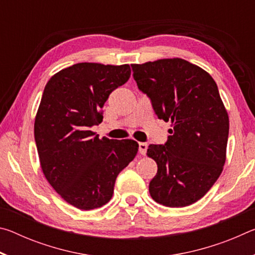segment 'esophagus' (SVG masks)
Returning <instances> with one entry per match:
<instances>
[{
	"label": "esophagus",
	"mask_w": 255,
	"mask_h": 255,
	"mask_svg": "<svg viewBox=\"0 0 255 255\" xmlns=\"http://www.w3.org/2000/svg\"><path fill=\"white\" fill-rule=\"evenodd\" d=\"M138 149L141 155H145L147 152V144L146 143H138Z\"/></svg>",
	"instance_id": "34e87169"
}]
</instances>
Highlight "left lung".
Masks as SVG:
<instances>
[{"instance_id": "left-lung-1", "label": "left lung", "mask_w": 255, "mask_h": 255, "mask_svg": "<svg viewBox=\"0 0 255 255\" xmlns=\"http://www.w3.org/2000/svg\"><path fill=\"white\" fill-rule=\"evenodd\" d=\"M138 89L150 99L158 119L171 122L164 145H149L157 164L149 195L166 207L201 199L221 175L230 130L227 111L208 73L182 58L132 64Z\"/></svg>"}]
</instances>
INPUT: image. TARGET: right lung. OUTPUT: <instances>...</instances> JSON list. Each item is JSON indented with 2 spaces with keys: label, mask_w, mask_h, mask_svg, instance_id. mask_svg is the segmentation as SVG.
<instances>
[{
  "label": "right lung",
  "mask_w": 255,
  "mask_h": 255,
  "mask_svg": "<svg viewBox=\"0 0 255 255\" xmlns=\"http://www.w3.org/2000/svg\"><path fill=\"white\" fill-rule=\"evenodd\" d=\"M130 67L79 63L56 73L46 84L34 140L46 179L68 204L82 210L109 202L118 174L135 158L137 141L99 138L110 93L126 83Z\"/></svg>",
  "instance_id": "add662e5"
}]
</instances>
